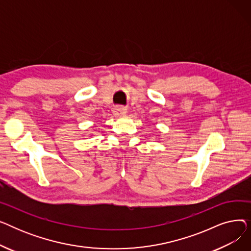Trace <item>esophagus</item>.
<instances>
[{"instance_id":"34e87169","label":"esophagus","mask_w":251,"mask_h":251,"mask_svg":"<svg viewBox=\"0 0 251 251\" xmlns=\"http://www.w3.org/2000/svg\"><path fill=\"white\" fill-rule=\"evenodd\" d=\"M113 113L116 117H121V116H124L127 114V109L124 107H121V105H118V107H116L113 110Z\"/></svg>"}]
</instances>
